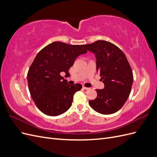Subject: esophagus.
Instances as JSON below:
<instances>
[{"label": "esophagus", "mask_w": 157, "mask_h": 157, "mask_svg": "<svg viewBox=\"0 0 157 157\" xmlns=\"http://www.w3.org/2000/svg\"><path fill=\"white\" fill-rule=\"evenodd\" d=\"M82 89H84V90H88V89H90L89 88H87V87H86V86H82Z\"/></svg>", "instance_id": "esophagus-1"}]
</instances>
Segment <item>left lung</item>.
Returning a JSON list of instances; mask_svg holds the SVG:
<instances>
[{
  "label": "left lung",
  "mask_w": 157,
  "mask_h": 157,
  "mask_svg": "<svg viewBox=\"0 0 157 157\" xmlns=\"http://www.w3.org/2000/svg\"><path fill=\"white\" fill-rule=\"evenodd\" d=\"M96 56V70L104 83L103 89H96L97 98L89 101L94 111L111 115L124 105L129 97L133 73L126 56L117 46L105 40L84 45Z\"/></svg>",
  "instance_id": "8db88e82"
}]
</instances>
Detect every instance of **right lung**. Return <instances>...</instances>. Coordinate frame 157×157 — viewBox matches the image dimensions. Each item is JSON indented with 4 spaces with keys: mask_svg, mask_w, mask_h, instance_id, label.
I'll return each mask as SVG.
<instances>
[{
    "mask_svg": "<svg viewBox=\"0 0 157 157\" xmlns=\"http://www.w3.org/2000/svg\"><path fill=\"white\" fill-rule=\"evenodd\" d=\"M86 52L84 45L54 42L37 54L28 71L27 82L33 100L41 112L55 117L71 107L75 93L82 85L68 84L61 75H70L75 59Z\"/></svg>",
    "mask_w": 157,
    "mask_h": 157,
    "instance_id": "add662e5",
    "label": "right lung"
}]
</instances>
